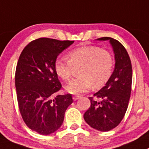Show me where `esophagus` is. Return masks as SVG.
Returning a JSON list of instances; mask_svg holds the SVG:
<instances>
[{
    "label": "esophagus",
    "instance_id": "esophagus-1",
    "mask_svg": "<svg viewBox=\"0 0 149 149\" xmlns=\"http://www.w3.org/2000/svg\"><path fill=\"white\" fill-rule=\"evenodd\" d=\"M79 97H80V96H79V95H74V96H73V100H77L78 99H79Z\"/></svg>",
    "mask_w": 149,
    "mask_h": 149
}]
</instances>
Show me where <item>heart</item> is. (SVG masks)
<instances>
[{"mask_svg": "<svg viewBox=\"0 0 149 149\" xmlns=\"http://www.w3.org/2000/svg\"><path fill=\"white\" fill-rule=\"evenodd\" d=\"M114 66L113 54L97 46H87L71 50L68 60L58 57L54 62L56 73L64 81H68L74 68L79 67V77L65 86L68 92L73 95L83 93L93 85L100 88L111 78Z\"/></svg>", "mask_w": 149, "mask_h": 149, "instance_id": "1", "label": "heart"}]
</instances>
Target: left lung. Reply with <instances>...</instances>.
I'll list each match as a JSON object with an SVG mask.
<instances>
[{"label": "left lung", "mask_w": 149, "mask_h": 149, "mask_svg": "<svg viewBox=\"0 0 149 149\" xmlns=\"http://www.w3.org/2000/svg\"><path fill=\"white\" fill-rule=\"evenodd\" d=\"M97 40L109 41L114 53L115 68L105 86L94 94L97 100L89 97L91 105L84 119L91 127L107 132L118 126L126 113L131 94L132 69L129 54L119 41L109 37Z\"/></svg>", "instance_id": "left-lung-1"}]
</instances>
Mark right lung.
Returning a JSON list of instances; mask_svg holds the SVG:
<instances>
[{"instance_id":"1","label":"right lung","mask_w":149,"mask_h":149,"mask_svg":"<svg viewBox=\"0 0 149 149\" xmlns=\"http://www.w3.org/2000/svg\"><path fill=\"white\" fill-rule=\"evenodd\" d=\"M73 41L41 38L29 43L22 52L15 73L19 108L24 123L41 135H50L61 127L70 94L58 95L62 88L54 70L57 56Z\"/></svg>"}]
</instances>
